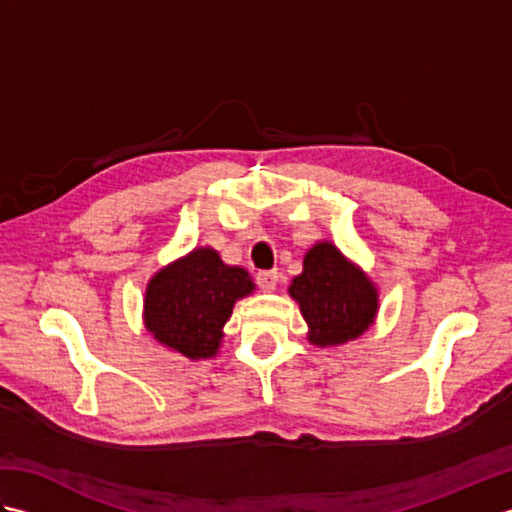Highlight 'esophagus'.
<instances>
[{
	"label": "esophagus",
	"mask_w": 512,
	"mask_h": 512,
	"mask_svg": "<svg viewBox=\"0 0 512 512\" xmlns=\"http://www.w3.org/2000/svg\"><path fill=\"white\" fill-rule=\"evenodd\" d=\"M277 281H279L277 270H262V273H257V284L264 292H273L277 288Z\"/></svg>",
	"instance_id": "34e87169"
}]
</instances>
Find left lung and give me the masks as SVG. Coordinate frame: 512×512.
I'll use <instances>...</instances> for the list:
<instances>
[{
	"instance_id": "left-lung-1",
	"label": "left lung",
	"mask_w": 512,
	"mask_h": 512,
	"mask_svg": "<svg viewBox=\"0 0 512 512\" xmlns=\"http://www.w3.org/2000/svg\"><path fill=\"white\" fill-rule=\"evenodd\" d=\"M288 295L308 323V341L336 347L372 328L380 308L378 288L365 270L328 239L310 246L303 270L290 281Z\"/></svg>"
}]
</instances>
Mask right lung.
Wrapping results in <instances>:
<instances>
[{
    "label": "right lung",
    "mask_w": 512,
    "mask_h": 512,
    "mask_svg": "<svg viewBox=\"0 0 512 512\" xmlns=\"http://www.w3.org/2000/svg\"><path fill=\"white\" fill-rule=\"evenodd\" d=\"M253 290L255 281L246 268L224 264L211 246H195L147 281L145 328L173 354L191 361L213 358L235 303Z\"/></svg>",
    "instance_id": "obj_1"
}]
</instances>
